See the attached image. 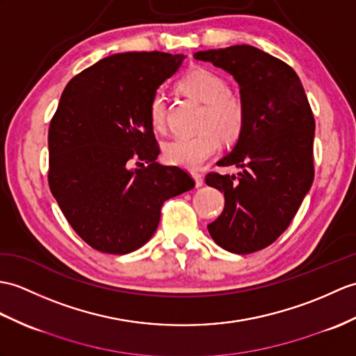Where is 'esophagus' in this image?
Segmentation results:
<instances>
[{
  "mask_svg": "<svg viewBox=\"0 0 356 356\" xmlns=\"http://www.w3.org/2000/svg\"><path fill=\"white\" fill-rule=\"evenodd\" d=\"M193 177H194V180H195V185L197 186H202L203 185V176L200 175V172H193Z\"/></svg>",
  "mask_w": 356,
  "mask_h": 356,
  "instance_id": "1",
  "label": "esophagus"
}]
</instances>
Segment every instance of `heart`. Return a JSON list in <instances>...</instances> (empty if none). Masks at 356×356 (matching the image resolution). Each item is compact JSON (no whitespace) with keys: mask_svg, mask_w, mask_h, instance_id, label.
<instances>
[{"mask_svg":"<svg viewBox=\"0 0 356 356\" xmlns=\"http://www.w3.org/2000/svg\"><path fill=\"white\" fill-rule=\"evenodd\" d=\"M185 95L204 103L198 122L202 131L193 136H179L163 144L165 162L186 170H198L217 154L221 140L236 143L247 122V107L241 97L229 90L226 80L206 68L189 70L179 81ZM148 120L158 131L167 129L165 97L156 92L148 103Z\"/></svg>","mask_w":356,"mask_h":356,"instance_id":"heart-1","label":"heart"}]
</instances>
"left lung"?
Returning <instances> with one entry per match:
<instances>
[{"label":"left lung","instance_id":"1","mask_svg":"<svg viewBox=\"0 0 356 356\" xmlns=\"http://www.w3.org/2000/svg\"><path fill=\"white\" fill-rule=\"evenodd\" d=\"M232 74L247 107V122L232 153L206 184L225 193V209L208 226L213 241L238 254L266 249L282 235L314 180L316 121L300 79L290 65L252 45L194 54Z\"/></svg>","mask_w":356,"mask_h":356}]
</instances>
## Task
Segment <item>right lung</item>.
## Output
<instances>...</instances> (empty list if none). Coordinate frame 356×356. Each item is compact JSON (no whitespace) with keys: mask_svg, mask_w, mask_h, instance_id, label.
Returning <instances> with one entry per match:
<instances>
[{"mask_svg":"<svg viewBox=\"0 0 356 356\" xmlns=\"http://www.w3.org/2000/svg\"><path fill=\"white\" fill-rule=\"evenodd\" d=\"M185 57L120 53L65 86L48 129V185L65 218L102 253L139 249L165 200L195 186L188 171L156 162L148 103ZM136 164L138 169H134Z\"/></svg>","mask_w":356,"mask_h":356,"instance_id":"obj_1","label":"right lung"}]
</instances>
